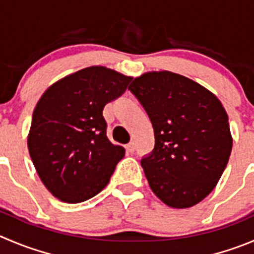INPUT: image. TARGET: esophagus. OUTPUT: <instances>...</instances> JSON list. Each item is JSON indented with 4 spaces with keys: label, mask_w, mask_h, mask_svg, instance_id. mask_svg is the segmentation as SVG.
Instances as JSON below:
<instances>
[{
    "label": "esophagus",
    "mask_w": 254,
    "mask_h": 254,
    "mask_svg": "<svg viewBox=\"0 0 254 254\" xmlns=\"http://www.w3.org/2000/svg\"><path fill=\"white\" fill-rule=\"evenodd\" d=\"M126 149H127V152H129V153H133L136 148H134V144L131 142V143H128L127 146H126Z\"/></svg>",
    "instance_id": "34e87169"
}]
</instances>
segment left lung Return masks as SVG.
<instances>
[{
    "mask_svg": "<svg viewBox=\"0 0 254 254\" xmlns=\"http://www.w3.org/2000/svg\"><path fill=\"white\" fill-rule=\"evenodd\" d=\"M128 89L153 126L154 148L141 159L151 190L173 208L199 203L216 187L231 156L222 103L197 82L168 71L142 74Z\"/></svg>",
    "mask_w": 254,
    "mask_h": 254,
    "instance_id": "left-lung-1",
    "label": "left lung"
}]
</instances>
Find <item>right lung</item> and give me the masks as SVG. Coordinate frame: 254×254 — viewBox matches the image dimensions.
<instances>
[{
	"instance_id": "right-lung-1",
	"label": "right lung",
	"mask_w": 254,
	"mask_h": 254,
	"mask_svg": "<svg viewBox=\"0 0 254 254\" xmlns=\"http://www.w3.org/2000/svg\"><path fill=\"white\" fill-rule=\"evenodd\" d=\"M131 79L106 67H88L53 83L37 102L28 151L41 181L60 201L95 197L125 157V148L107 138L103 108L123 95Z\"/></svg>"
}]
</instances>
